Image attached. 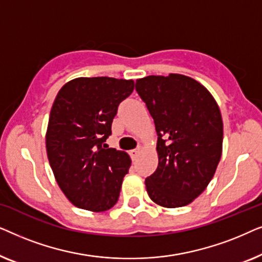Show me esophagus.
Listing matches in <instances>:
<instances>
[{"label": "esophagus", "instance_id": "34e87169", "mask_svg": "<svg viewBox=\"0 0 262 262\" xmlns=\"http://www.w3.org/2000/svg\"><path fill=\"white\" fill-rule=\"evenodd\" d=\"M139 154H141V149H134L130 151V156L132 160H137V157L139 156Z\"/></svg>", "mask_w": 262, "mask_h": 262}]
</instances>
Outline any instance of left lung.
Returning <instances> with one entry per match:
<instances>
[{
    "label": "left lung",
    "mask_w": 262,
    "mask_h": 262,
    "mask_svg": "<svg viewBox=\"0 0 262 262\" xmlns=\"http://www.w3.org/2000/svg\"><path fill=\"white\" fill-rule=\"evenodd\" d=\"M155 121L159 166L145 179L146 192L163 207L192 203L209 185L222 156L223 121L207 89L179 74L136 81Z\"/></svg>",
    "instance_id": "obj_1"
}]
</instances>
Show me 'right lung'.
<instances>
[{"label": "right lung", "instance_id": "1", "mask_svg": "<svg viewBox=\"0 0 262 262\" xmlns=\"http://www.w3.org/2000/svg\"><path fill=\"white\" fill-rule=\"evenodd\" d=\"M134 88L132 80L80 77L56 96L46 151L57 184L80 209L102 212L118 202L131 160L105 142L112 135L118 107Z\"/></svg>", "mask_w": 262, "mask_h": 262}]
</instances>
